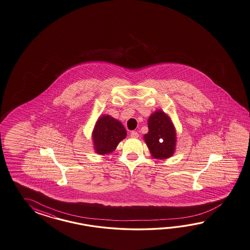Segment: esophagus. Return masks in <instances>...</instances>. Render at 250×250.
<instances>
[{
  "label": "esophagus",
  "mask_w": 250,
  "mask_h": 250,
  "mask_svg": "<svg viewBox=\"0 0 250 250\" xmlns=\"http://www.w3.org/2000/svg\"><path fill=\"white\" fill-rule=\"evenodd\" d=\"M130 136H131L132 138H138V137H139V134H138L136 131H133V132H131Z\"/></svg>",
  "instance_id": "obj_1"
}]
</instances>
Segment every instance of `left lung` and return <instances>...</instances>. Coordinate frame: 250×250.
Segmentation results:
<instances>
[{"label": "left lung", "mask_w": 250, "mask_h": 250, "mask_svg": "<svg viewBox=\"0 0 250 250\" xmlns=\"http://www.w3.org/2000/svg\"><path fill=\"white\" fill-rule=\"evenodd\" d=\"M149 132L144 138L152 157L159 160L172 156L176 146V132L164 111L154 112L148 119Z\"/></svg>", "instance_id": "1"}]
</instances>
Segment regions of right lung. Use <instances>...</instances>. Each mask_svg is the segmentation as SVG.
<instances>
[{
  "instance_id": "1",
  "label": "right lung",
  "mask_w": 250,
  "mask_h": 250,
  "mask_svg": "<svg viewBox=\"0 0 250 250\" xmlns=\"http://www.w3.org/2000/svg\"><path fill=\"white\" fill-rule=\"evenodd\" d=\"M92 137L96 152L107 154L113 152L126 137V130L121 122L112 116H102L96 123Z\"/></svg>"
}]
</instances>
